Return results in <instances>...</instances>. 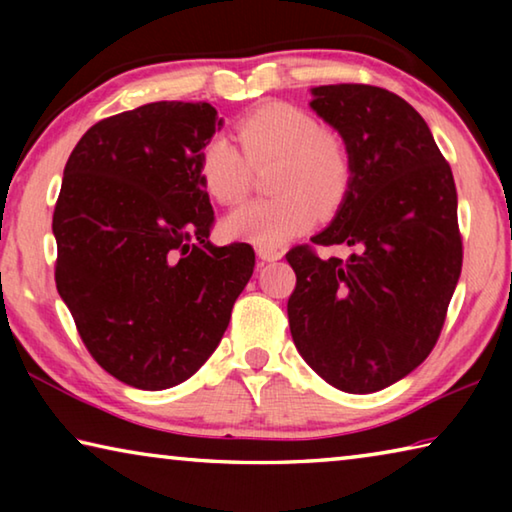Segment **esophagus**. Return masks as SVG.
Here are the masks:
<instances>
[{"label":"esophagus","instance_id":"1","mask_svg":"<svg viewBox=\"0 0 512 512\" xmlns=\"http://www.w3.org/2000/svg\"><path fill=\"white\" fill-rule=\"evenodd\" d=\"M257 255L262 262H277V259H282V253L277 248H257Z\"/></svg>","mask_w":512,"mask_h":512}]
</instances>
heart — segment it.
<instances>
[{"mask_svg": "<svg viewBox=\"0 0 512 512\" xmlns=\"http://www.w3.org/2000/svg\"><path fill=\"white\" fill-rule=\"evenodd\" d=\"M237 144L216 135L198 155V178L221 205H237L250 192L255 169L273 167L268 201L248 203L223 221L230 239L277 248L314 228L318 210L334 214L354 183L348 140L325 128L311 112L271 101L241 117Z\"/></svg>", "mask_w": 512, "mask_h": 512, "instance_id": "1", "label": "heart"}]
</instances>
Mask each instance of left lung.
<instances>
[{
  "label": "left lung",
  "instance_id": "8db88e82",
  "mask_svg": "<svg viewBox=\"0 0 512 512\" xmlns=\"http://www.w3.org/2000/svg\"><path fill=\"white\" fill-rule=\"evenodd\" d=\"M320 117L348 140L354 183L314 246L287 253L293 343L327 384L375 393L409 375L443 332L463 266L452 167L424 119L377 85L314 88ZM345 243L350 260H320Z\"/></svg>",
  "mask_w": 512,
  "mask_h": 512
}]
</instances>
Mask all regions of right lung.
<instances>
[{
    "instance_id": "obj_1",
    "label": "right lung",
    "mask_w": 512,
    "mask_h": 512,
    "mask_svg": "<svg viewBox=\"0 0 512 512\" xmlns=\"http://www.w3.org/2000/svg\"><path fill=\"white\" fill-rule=\"evenodd\" d=\"M219 126L210 103H146L97 121L65 164L56 289L92 359L142 391L210 359L253 275V246L210 244L198 155Z\"/></svg>"
}]
</instances>
